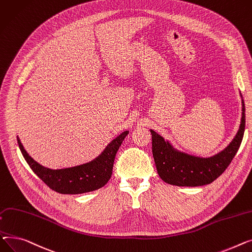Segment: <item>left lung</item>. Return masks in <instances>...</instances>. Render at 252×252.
<instances>
[{
    "mask_svg": "<svg viewBox=\"0 0 252 252\" xmlns=\"http://www.w3.org/2000/svg\"><path fill=\"white\" fill-rule=\"evenodd\" d=\"M245 129V106L242 98V118L237 134L218 155L199 158L176 151L157 132L151 130L153 156L158 176L162 181L176 186H202L211 184L225 172L238 152Z\"/></svg>",
    "mask_w": 252,
    "mask_h": 252,
    "instance_id": "left-lung-1",
    "label": "left lung"
}]
</instances>
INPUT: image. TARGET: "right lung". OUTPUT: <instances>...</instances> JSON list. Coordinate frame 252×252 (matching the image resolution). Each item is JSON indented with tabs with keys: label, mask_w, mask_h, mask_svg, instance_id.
<instances>
[{
	"label": "right lung",
	"mask_w": 252,
	"mask_h": 252,
	"mask_svg": "<svg viewBox=\"0 0 252 252\" xmlns=\"http://www.w3.org/2000/svg\"><path fill=\"white\" fill-rule=\"evenodd\" d=\"M128 134L125 131L112 140L94 160L73 168L51 170L39 165L24 150L19 138V149L29 167L51 189L62 194H80L105 186L110 180L116 154Z\"/></svg>",
	"instance_id": "obj_1"
}]
</instances>
